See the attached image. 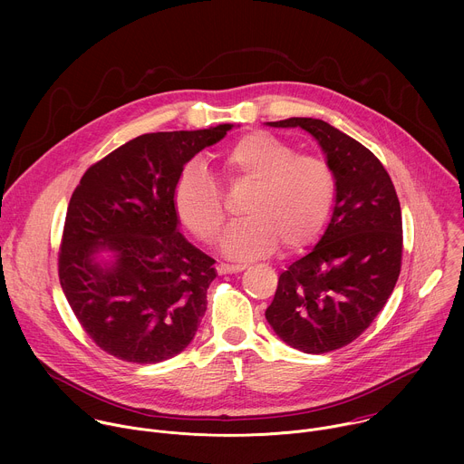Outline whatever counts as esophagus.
<instances>
[{"instance_id":"34e87169","label":"esophagus","mask_w":464,"mask_h":464,"mask_svg":"<svg viewBox=\"0 0 464 464\" xmlns=\"http://www.w3.org/2000/svg\"><path fill=\"white\" fill-rule=\"evenodd\" d=\"M247 266L246 264H226V262H222V264H218V274L220 276H226V274H238V272H244Z\"/></svg>"}]
</instances>
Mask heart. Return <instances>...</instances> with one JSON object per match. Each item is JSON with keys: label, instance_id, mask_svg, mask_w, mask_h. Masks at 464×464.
<instances>
[{"label": "heart", "instance_id": "heart-1", "mask_svg": "<svg viewBox=\"0 0 464 464\" xmlns=\"http://www.w3.org/2000/svg\"><path fill=\"white\" fill-rule=\"evenodd\" d=\"M233 183H253L242 222L231 226L220 247L233 258L268 255L283 242L288 251L310 246L334 206L336 179L317 156L295 150L268 131L238 138L222 156ZM174 209L185 227L206 244L217 242L226 209L222 194L202 161L188 163L174 188Z\"/></svg>", "mask_w": 464, "mask_h": 464}]
</instances>
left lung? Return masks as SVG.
<instances>
[{
  "mask_svg": "<svg viewBox=\"0 0 464 464\" xmlns=\"http://www.w3.org/2000/svg\"><path fill=\"white\" fill-rule=\"evenodd\" d=\"M268 124L306 130L336 179L324 233L281 274L266 308L285 343L324 354L354 342L392 294L402 264L401 202L380 160L338 128L312 117Z\"/></svg>",
  "mask_w": 464,
  "mask_h": 464,
  "instance_id": "1",
  "label": "left lung"
}]
</instances>
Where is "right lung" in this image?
<instances>
[{"mask_svg":"<svg viewBox=\"0 0 464 464\" xmlns=\"http://www.w3.org/2000/svg\"><path fill=\"white\" fill-rule=\"evenodd\" d=\"M233 124L156 131L92 165L65 215L60 286L86 334L108 354L160 363L179 354L208 310L215 258L178 229L174 188L198 152ZM110 252L112 260H98Z\"/></svg>","mask_w":464,"mask_h":464,"instance_id":"add662e5","label":"right lung"}]
</instances>
